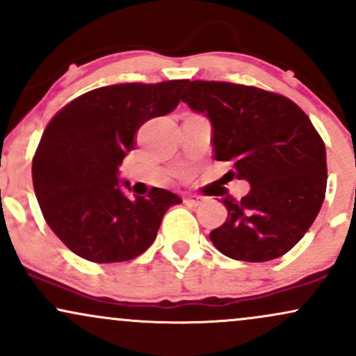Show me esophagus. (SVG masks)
Instances as JSON below:
<instances>
[{"instance_id":"obj_1","label":"esophagus","mask_w":356,"mask_h":356,"mask_svg":"<svg viewBox=\"0 0 356 356\" xmlns=\"http://www.w3.org/2000/svg\"><path fill=\"white\" fill-rule=\"evenodd\" d=\"M207 197H204V195H199V194H189L187 195L184 201H186L187 204H191V206H201V204L206 202Z\"/></svg>"}]
</instances>
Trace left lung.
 <instances>
[{
  "label": "left lung",
  "mask_w": 356,
  "mask_h": 356,
  "mask_svg": "<svg viewBox=\"0 0 356 356\" xmlns=\"http://www.w3.org/2000/svg\"><path fill=\"white\" fill-rule=\"evenodd\" d=\"M182 102L212 125L216 161L251 191L220 199L222 226L209 234L231 259L264 263L286 254L312 227L326 191V150L312 120L280 93L227 81H187Z\"/></svg>",
  "instance_id": "1"
}]
</instances>
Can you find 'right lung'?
Masks as SVG:
<instances>
[{"instance_id":"1","label":"right lung","mask_w":356,"mask_h":356,"mask_svg":"<svg viewBox=\"0 0 356 356\" xmlns=\"http://www.w3.org/2000/svg\"><path fill=\"white\" fill-rule=\"evenodd\" d=\"M187 80L118 83L90 90L51 118L33 157V187L51 231L92 263H120L154 243L162 218L182 199L152 187L127 197L118 165L147 120L179 105ZM130 191V189H129Z\"/></svg>"}]
</instances>
